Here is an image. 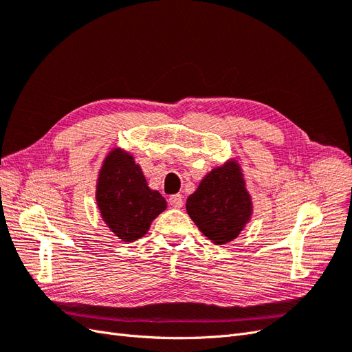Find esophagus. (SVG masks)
<instances>
[{
    "label": "esophagus",
    "instance_id": "34e87169",
    "mask_svg": "<svg viewBox=\"0 0 352 352\" xmlns=\"http://www.w3.org/2000/svg\"><path fill=\"white\" fill-rule=\"evenodd\" d=\"M168 204L175 207V208H180L184 206V197L180 194H176V195H172L168 198Z\"/></svg>",
    "mask_w": 352,
    "mask_h": 352
}]
</instances>
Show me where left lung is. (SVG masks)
<instances>
[{
	"instance_id": "8db88e82",
	"label": "left lung",
	"mask_w": 352,
	"mask_h": 352,
	"mask_svg": "<svg viewBox=\"0 0 352 352\" xmlns=\"http://www.w3.org/2000/svg\"><path fill=\"white\" fill-rule=\"evenodd\" d=\"M186 211L211 242L223 245L239 235L251 219L252 201L235 160L204 176L188 197Z\"/></svg>"
}]
</instances>
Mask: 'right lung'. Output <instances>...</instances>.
<instances>
[{
  "instance_id": "add662e5",
  "label": "right lung",
  "mask_w": 352,
  "mask_h": 352,
  "mask_svg": "<svg viewBox=\"0 0 352 352\" xmlns=\"http://www.w3.org/2000/svg\"><path fill=\"white\" fill-rule=\"evenodd\" d=\"M95 199L105 225L123 242L142 238L167 202L148 186L133 155L114 148L105 157L98 175Z\"/></svg>"
}]
</instances>
